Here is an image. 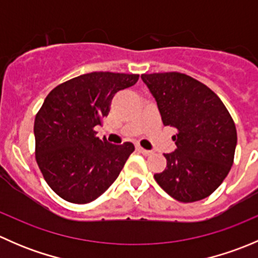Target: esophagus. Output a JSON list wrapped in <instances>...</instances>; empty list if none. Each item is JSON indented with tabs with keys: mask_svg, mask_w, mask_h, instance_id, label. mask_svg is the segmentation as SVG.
I'll return each instance as SVG.
<instances>
[{
	"mask_svg": "<svg viewBox=\"0 0 258 258\" xmlns=\"http://www.w3.org/2000/svg\"><path fill=\"white\" fill-rule=\"evenodd\" d=\"M136 150L139 151V152H141L142 155H146V156H148V155H151V153H152V151L145 150V148L141 147V146H136Z\"/></svg>",
	"mask_w": 258,
	"mask_h": 258,
	"instance_id": "esophagus-1",
	"label": "esophagus"
}]
</instances>
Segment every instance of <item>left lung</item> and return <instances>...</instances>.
<instances>
[{"instance_id": "left-lung-1", "label": "left lung", "mask_w": 258, "mask_h": 258, "mask_svg": "<svg viewBox=\"0 0 258 258\" xmlns=\"http://www.w3.org/2000/svg\"><path fill=\"white\" fill-rule=\"evenodd\" d=\"M165 126L175 127L176 148L155 179L179 202L206 199L231 170L237 145L235 122L206 85L179 72L142 75Z\"/></svg>"}]
</instances>
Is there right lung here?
<instances>
[{
    "mask_svg": "<svg viewBox=\"0 0 258 258\" xmlns=\"http://www.w3.org/2000/svg\"><path fill=\"white\" fill-rule=\"evenodd\" d=\"M139 77L91 72L61 83L45 98L33 126L36 161L59 197L88 204L118 177L135 146L100 140L95 127L108 114L113 96L134 86Z\"/></svg>",
    "mask_w": 258,
    "mask_h": 258,
    "instance_id": "right-lung-1",
    "label": "right lung"
}]
</instances>
